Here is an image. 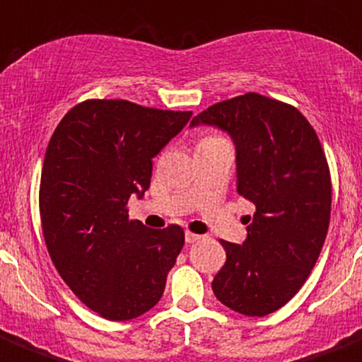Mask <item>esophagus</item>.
<instances>
[{"mask_svg": "<svg viewBox=\"0 0 362 362\" xmlns=\"http://www.w3.org/2000/svg\"><path fill=\"white\" fill-rule=\"evenodd\" d=\"M199 238H202V235H196V233H191V231H185V242H187V244H194V242H198Z\"/></svg>", "mask_w": 362, "mask_h": 362, "instance_id": "obj_1", "label": "esophagus"}]
</instances>
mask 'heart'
<instances>
[{
	"instance_id": "heart-1",
	"label": "heart",
	"mask_w": 362,
	"mask_h": 362,
	"mask_svg": "<svg viewBox=\"0 0 362 362\" xmlns=\"http://www.w3.org/2000/svg\"><path fill=\"white\" fill-rule=\"evenodd\" d=\"M214 141H223V138H217V136H209V138L202 139V141H199V145H203V143H214Z\"/></svg>"
}]
</instances>
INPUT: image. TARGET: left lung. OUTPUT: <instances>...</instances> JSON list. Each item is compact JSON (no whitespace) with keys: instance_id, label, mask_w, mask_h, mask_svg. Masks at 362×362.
Wrapping results in <instances>:
<instances>
[{"instance_id":"left-lung-1","label":"left lung","mask_w":362,"mask_h":362,"mask_svg":"<svg viewBox=\"0 0 362 362\" xmlns=\"http://www.w3.org/2000/svg\"><path fill=\"white\" fill-rule=\"evenodd\" d=\"M235 145L237 192L255 203L244 244L221 240L226 263L212 281L217 299L245 317L285 306L317 263L331 219V175L310 122L279 100L245 93L192 118Z\"/></svg>"}]
</instances>
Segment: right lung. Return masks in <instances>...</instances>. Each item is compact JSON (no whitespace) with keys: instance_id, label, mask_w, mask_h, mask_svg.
Listing matches in <instances>:
<instances>
[{"instance_id":"right-lung-1","label":"right lung","mask_w":362,"mask_h":362,"mask_svg":"<svg viewBox=\"0 0 362 362\" xmlns=\"http://www.w3.org/2000/svg\"><path fill=\"white\" fill-rule=\"evenodd\" d=\"M191 111L127 100H86L63 117L40 178V219L56 270L81 303L124 322L160 300L184 247V230L129 221L131 196L150 187L152 159Z\"/></svg>"}]
</instances>
